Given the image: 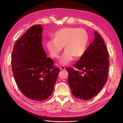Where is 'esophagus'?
Wrapping results in <instances>:
<instances>
[{
    "instance_id": "1",
    "label": "esophagus",
    "mask_w": 123,
    "mask_h": 123,
    "mask_svg": "<svg viewBox=\"0 0 123 123\" xmlns=\"http://www.w3.org/2000/svg\"><path fill=\"white\" fill-rule=\"evenodd\" d=\"M60 69L61 70H65V67L64 66H61L60 67Z\"/></svg>"
}]
</instances>
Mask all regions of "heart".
<instances>
[{
  "label": "heart",
  "instance_id": "obj_1",
  "mask_svg": "<svg viewBox=\"0 0 123 123\" xmlns=\"http://www.w3.org/2000/svg\"><path fill=\"white\" fill-rule=\"evenodd\" d=\"M88 42L89 36L85 29L64 28L54 33L53 40L48 41L46 46L54 58L59 57L64 47L66 51L60 62L63 65H67L73 60L74 56L80 58L83 55L87 49Z\"/></svg>",
  "mask_w": 123,
  "mask_h": 123
}]
</instances>
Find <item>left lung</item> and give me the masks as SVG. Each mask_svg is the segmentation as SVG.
Segmentation results:
<instances>
[{
	"label": "left lung",
	"instance_id": "8db88e82",
	"mask_svg": "<svg viewBox=\"0 0 123 123\" xmlns=\"http://www.w3.org/2000/svg\"><path fill=\"white\" fill-rule=\"evenodd\" d=\"M94 40L74 65L67 67L68 83L75 98L88 100L98 94L107 80L109 72L108 52L103 39L94 32Z\"/></svg>",
	"mask_w": 123,
	"mask_h": 123
}]
</instances>
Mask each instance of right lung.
<instances>
[{
    "label": "right lung",
    "instance_id": "right-lung-1",
    "mask_svg": "<svg viewBox=\"0 0 123 123\" xmlns=\"http://www.w3.org/2000/svg\"><path fill=\"white\" fill-rule=\"evenodd\" d=\"M43 27L32 26L13 47L11 64L18 88L26 97L36 101L52 94L59 72L42 46Z\"/></svg>",
    "mask_w": 123,
    "mask_h": 123
}]
</instances>
